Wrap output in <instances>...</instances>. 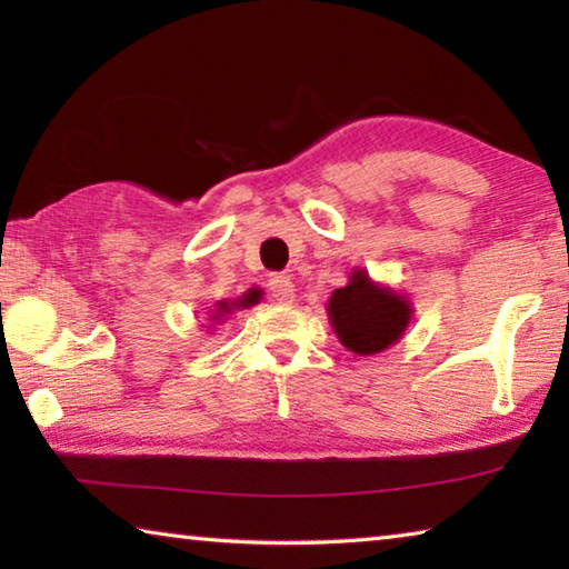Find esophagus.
<instances>
[{"label":"esophagus","mask_w":569,"mask_h":569,"mask_svg":"<svg viewBox=\"0 0 569 569\" xmlns=\"http://www.w3.org/2000/svg\"><path fill=\"white\" fill-rule=\"evenodd\" d=\"M268 291H271L273 301H278V303H293V298H296V286L291 278H286V276H273L271 281H268Z\"/></svg>","instance_id":"1"}]
</instances>
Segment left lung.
<instances>
[{"instance_id":"left-lung-1","label":"left lung","mask_w":569,"mask_h":569,"mask_svg":"<svg viewBox=\"0 0 569 569\" xmlns=\"http://www.w3.org/2000/svg\"><path fill=\"white\" fill-rule=\"evenodd\" d=\"M331 329L351 353L373 356L399 343L413 319L407 293L377 283L363 268H353L349 283L336 288L326 303Z\"/></svg>"}]
</instances>
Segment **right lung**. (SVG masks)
<instances>
[{
    "mask_svg": "<svg viewBox=\"0 0 569 569\" xmlns=\"http://www.w3.org/2000/svg\"><path fill=\"white\" fill-rule=\"evenodd\" d=\"M258 301H261V291H258V288H250L248 293L236 298V301H228V298H223V301H218L213 306V311H210V323L220 326L233 311H243V308L256 306Z\"/></svg>",
    "mask_w": 569,
    "mask_h": 569,
    "instance_id": "add662e5",
    "label": "right lung"
}]
</instances>
